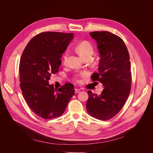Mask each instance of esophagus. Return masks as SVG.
Returning <instances> with one entry per match:
<instances>
[{"label": "esophagus", "mask_w": 153, "mask_h": 153, "mask_svg": "<svg viewBox=\"0 0 153 153\" xmlns=\"http://www.w3.org/2000/svg\"><path fill=\"white\" fill-rule=\"evenodd\" d=\"M79 91H80V89H78V88H75V92L76 94L79 92Z\"/></svg>", "instance_id": "34e87169"}]
</instances>
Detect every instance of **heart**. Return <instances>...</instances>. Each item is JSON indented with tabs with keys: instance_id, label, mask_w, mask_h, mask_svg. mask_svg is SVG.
Returning <instances> with one entry per match:
<instances>
[{
	"instance_id": "b5f03b06",
	"label": "heart",
	"mask_w": 153,
	"mask_h": 153,
	"mask_svg": "<svg viewBox=\"0 0 153 153\" xmlns=\"http://www.w3.org/2000/svg\"><path fill=\"white\" fill-rule=\"evenodd\" d=\"M76 50L84 60L89 59L92 56L94 52V49L92 45L87 41H84L79 42L76 45ZM68 55L69 51L68 49H66L62 56V61L64 64H65L66 62ZM86 75V73L82 74V75ZM74 79L76 82H79L81 81V80L79 78V76H75Z\"/></svg>"
}]
</instances>
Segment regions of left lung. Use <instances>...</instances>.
<instances>
[{"mask_svg":"<svg viewBox=\"0 0 153 153\" xmlns=\"http://www.w3.org/2000/svg\"><path fill=\"white\" fill-rule=\"evenodd\" d=\"M89 35L97 41L101 56L98 72L94 73L91 79L102 83L104 89L100 95L88 91L86 107L92 117L107 121L120 112L130 95V55L123 40L116 35L107 31H95Z\"/></svg>","mask_w":153,"mask_h":153,"instance_id":"1","label":"left lung"}]
</instances>
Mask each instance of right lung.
<instances>
[{
	"label": "right lung",
	"mask_w": 153,
	"mask_h": 153,
	"mask_svg": "<svg viewBox=\"0 0 153 153\" xmlns=\"http://www.w3.org/2000/svg\"><path fill=\"white\" fill-rule=\"evenodd\" d=\"M74 34L46 32L36 35L25 47L19 64L20 88L31 110L45 120L62 115L75 94L70 83L58 89L49 85L52 74L58 72L61 58Z\"/></svg>",
	"instance_id": "right-lung-1"
}]
</instances>
